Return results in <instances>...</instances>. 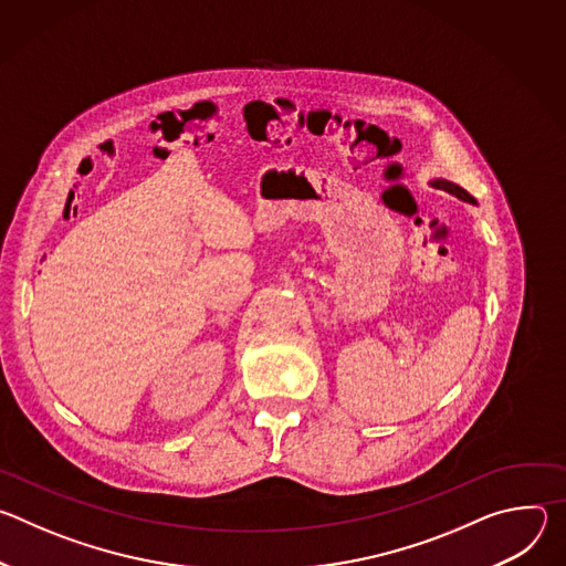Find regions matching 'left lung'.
Instances as JSON below:
<instances>
[{
	"label": "left lung",
	"instance_id": "1",
	"mask_svg": "<svg viewBox=\"0 0 566 566\" xmlns=\"http://www.w3.org/2000/svg\"><path fill=\"white\" fill-rule=\"evenodd\" d=\"M432 186L434 188H439V190H446V192H450V195H454V197H459L461 201H468V203H474V199L463 190V188H459V186H454V184H450V181H443V179H437V181H432Z\"/></svg>",
	"mask_w": 566,
	"mask_h": 566
}]
</instances>
